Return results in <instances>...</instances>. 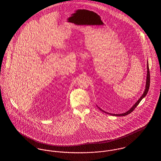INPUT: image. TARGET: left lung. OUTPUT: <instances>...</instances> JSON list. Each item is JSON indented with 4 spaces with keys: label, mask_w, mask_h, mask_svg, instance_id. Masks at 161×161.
<instances>
[{
    "label": "left lung",
    "mask_w": 161,
    "mask_h": 161,
    "mask_svg": "<svg viewBox=\"0 0 161 161\" xmlns=\"http://www.w3.org/2000/svg\"><path fill=\"white\" fill-rule=\"evenodd\" d=\"M147 77H146V89H145V90H144V92L143 93V94L142 95V96L139 98V99L138 100V101L136 102V103L128 110V111H127L126 112H125V113H123V114H110V113H108V112H105V111H103V110H102L100 108H99L98 107V108L101 110V111H102V112H105V114H109V115H113V116H126V115H128V114H131L134 110H135V108L137 107L138 105V104L140 103V102L141 101V100L144 98V97H146V95H147V92H148V91H149V86H150V72H149V66H148V62H147Z\"/></svg>",
    "instance_id": "1"
}]
</instances>
